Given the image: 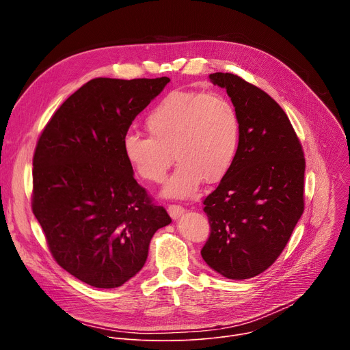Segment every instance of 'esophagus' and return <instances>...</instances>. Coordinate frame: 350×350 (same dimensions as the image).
Here are the masks:
<instances>
[{
    "label": "esophagus",
    "mask_w": 350,
    "mask_h": 350,
    "mask_svg": "<svg viewBox=\"0 0 350 350\" xmlns=\"http://www.w3.org/2000/svg\"><path fill=\"white\" fill-rule=\"evenodd\" d=\"M167 212H169L172 219H178L184 213V208L180 206V205H170L167 208Z\"/></svg>",
    "instance_id": "1"
}]
</instances>
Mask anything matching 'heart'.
Returning <instances> with one entry per match:
<instances>
[{"label": "heart", "instance_id": "1", "mask_svg": "<svg viewBox=\"0 0 350 350\" xmlns=\"http://www.w3.org/2000/svg\"><path fill=\"white\" fill-rule=\"evenodd\" d=\"M145 127L149 137L126 134L123 155L141 178L154 184L165 180L174 158L178 166L162 189L165 198H189L202 180L220 181L237 155L238 115L217 92L173 91L148 113Z\"/></svg>", "mask_w": 350, "mask_h": 350}]
</instances>
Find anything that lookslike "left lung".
Masks as SVG:
<instances>
[{
    "label": "left lung",
    "instance_id": "1",
    "mask_svg": "<svg viewBox=\"0 0 350 350\" xmlns=\"http://www.w3.org/2000/svg\"><path fill=\"white\" fill-rule=\"evenodd\" d=\"M209 77L231 98L239 144L230 170L204 202L211 235L201 255L226 278H252L281 255L304 213V151L269 94L232 73Z\"/></svg>",
    "mask_w": 350,
    "mask_h": 350
}]
</instances>
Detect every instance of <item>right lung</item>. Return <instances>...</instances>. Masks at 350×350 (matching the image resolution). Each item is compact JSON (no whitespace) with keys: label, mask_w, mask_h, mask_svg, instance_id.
<instances>
[{"label":"right lung","mask_w":350,"mask_h":350,"mask_svg":"<svg viewBox=\"0 0 350 350\" xmlns=\"http://www.w3.org/2000/svg\"><path fill=\"white\" fill-rule=\"evenodd\" d=\"M169 77L90 80L54 113L33 158L31 206L57 263L95 288H116L145 265L172 223L135 181L123 138Z\"/></svg>","instance_id":"1"}]
</instances>
